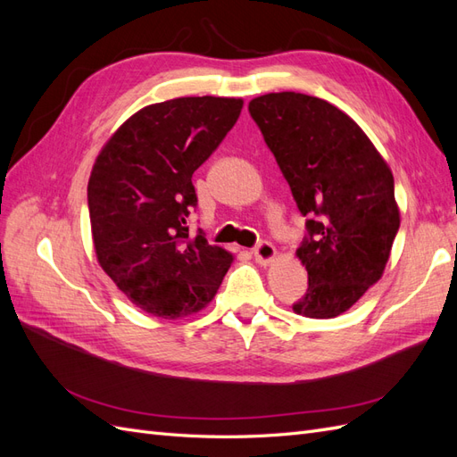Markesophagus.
Wrapping results in <instances>:
<instances>
[{
	"mask_svg": "<svg viewBox=\"0 0 457 457\" xmlns=\"http://www.w3.org/2000/svg\"><path fill=\"white\" fill-rule=\"evenodd\" d=\"M274 255H276V247L267 240L259 242L253 247V257L257 262H261V265H267V262H270L274 259Z\"/></svg>",
	"mask_w": 457,
	"mask_h": 457,
	"instance_id": "esophagus-1",
	"label": "esophagus"
}]
</instances>
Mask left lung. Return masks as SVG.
I'll return each instance as SVG.
<instances>
[{"instance_id": "obj_1", "label": "left lung", "mask_w": 457, "mask_h": 457, "mask_svg": "<svg viewBox=\"0 0 457 457\" xmlns=\"http://www.w3.org/2000/svg\"><path fill=\"white\" fill-rule=\"evenodd\" d=\"M305 217L309 272L297 314L334 318L376 284L400 227L395 179L356 123L318 96L284 91L247 106Z\"/></svg>"}]
</instances>
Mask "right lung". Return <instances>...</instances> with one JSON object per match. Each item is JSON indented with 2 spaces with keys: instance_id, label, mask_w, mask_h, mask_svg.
Segmentation results:
<instances>
[{
  "instance_id": "add662e5",
  "label": "right lung",
  "mask_w": 457,
  "mask_h": 457,
  "mask_svg": "<svg viewBox=\"0 0 457 457\" xmlns=\"http://www.w3.org/2000/svg\"><path fill=\"white\" fill-rule=\"evenodd\" d=\"M242 99L183 96L150 104L112 135L96 158L87 205L96 259L137 307L160 318L198 312L232 262L188 219L192 173L237 123Z\"/></svg>"
}]
</instances>
